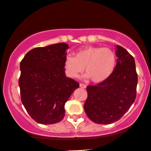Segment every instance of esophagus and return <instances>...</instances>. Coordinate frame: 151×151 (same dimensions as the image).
Listing matches in <instances>:
<instances>
[{"mask_svg": "<svg viewBox=\"0 0 151 151\" xmlns=\"http://www.w3.org/2000/svg\"><path fill=\"white\" fill-rule=\"evenodd\" d=\"M79 87H82V88H86V87H87V86H86V84H84L83 83H80L79 84Z\"/></svg>", "mask_w": 151, "mask_h": 151, "instance_id": "34e87169", "label": "esophagus"}]
</instances>
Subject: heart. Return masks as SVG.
I'll use <instances>...</instances> for the list:
<instances>
[{"label":"heart","mask_w":151,"mask_h":151,"mask_svg":"<svg viewBox=\"0 0 151 151\" xmlns=\"http://www.w3.org/2000/svg\"><path fill=\"white\" fill-rule=\"evenodd\" d=\"M115 65V52L107 47L88 46L77 51L75 57L67 56L64 61V67L69 77L78 78L85 67L86 77H90L95 83H100L108 78Z\"/></svg>","instance_id":"obj_1"}]
</instances>
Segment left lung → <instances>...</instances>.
I'll use <instances>...</instances> for the list:
<instances>
[{
  "label": "left lung",
  "mask_w": 151,
  "mask_h": 151,
  "mask_svg": "<svg viewBox=\"0 0 151 151\" xmlns=\"http://www.w3.org/2000/svg\"><path fill=\"white\" fill-rule=\"evenodd\" d=\"M118 58L113 72L106 80L87 87L84 108L92 122L111 124L126 113L136 97L137 74L135 59L126 49L116 46Z\"/></svg>",
  "instance_id": "1"
}]
</instances>
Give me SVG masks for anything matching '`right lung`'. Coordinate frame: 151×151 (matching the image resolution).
I'll use <instances>...</instances> for the list:
<instances>
[{"label": "right lung", "mask_w": 151, "mask_h": 151, "mask_svg": "<svg viewBox=\"0 0 151 151\" xmlns=\"http://www.w3.org/2000/svg\"><path fill=\"white\" fill-rule=\"evenodd\" d=\"M65 43L31 49L20 64L21 100L36 122L50 125L65 115L64 105L79 84L65 75Z\"/></svg>", "instance_id": "1"}]
</instances>
